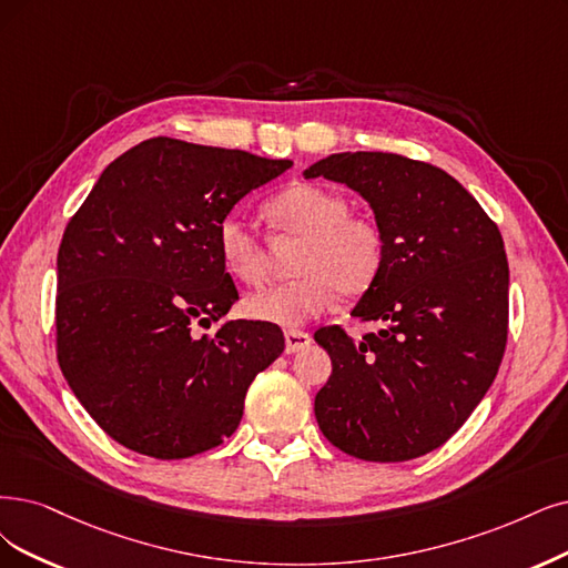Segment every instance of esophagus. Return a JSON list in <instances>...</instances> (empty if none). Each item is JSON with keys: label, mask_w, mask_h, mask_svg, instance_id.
<instances>
[{"label": "esophagus", "mask_w": 568, "mask_h": 568, "mask_svg": "<svg viewBox=\"0 0 568 568\" xmlns=\"http://www.w3.org/2000/svg\"><path fill=\"white\" fill-rule=\"evenodd\" d=\"M311 334L302 329H287L285 332V353H300L311 346Z\"/></svg>", "instance_id": "34e87169"}]
</instances>
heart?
I'll return each mask as SVG.
<instances>
[{
    "mask_svg": "<svg viewBox=\"0 0 568 568\" xmlns=\"http://www.w3.org/2000/svg\"><path fill=\"white\" fill-rule=\"evenodd\" d=\"M268 217L281 234L302 239L292 271L295 278L250 292L245 316L281 327H300L323 313L337 292L358 297L384 266V234L376 222L351 215L342 194L318 184H292L268 203ZM224 268L241 283L264 278V247L252 229L226 215L217 226Z\"/></svg>",
    "mask_w": 568,
    "mask_h": 568,
    "instance_id": "obj_1",
    "label": "heart"
}]
</instances>
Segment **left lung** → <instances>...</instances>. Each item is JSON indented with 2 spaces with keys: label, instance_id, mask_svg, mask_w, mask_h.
Here are the masks:
<instances>
[{
  "label": "left lung",
  "instance_id": "obj_1",
  "mask_svg": "<svg viewBox=\"0 0 568 568\" xmlns=\"http://www.w3.org/2000/svg\"><path fill=\"white\" fill-rule=\"evenodd\" d=\"M358 192L384 234V266L351 316L379 321L353 342L313 337L332 374L316 418L334 447L395 464L466 424L496 379L508 339V257L498 226L443 168L386 152H344L304 171Z\"/></svg>",
  "mask_w": 568,
  "mask_h": 568
}]
</instances>
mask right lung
Here are the masks:
<instances>
[{
    "mask_svg": "<svg viewBox=\"0 0 568 568\" xmlns=\"http://www.w3.org/2000/svg\"><path fill=\"white\" fill-rule=\"evenodd\" d=\"M292 161L152 138L114 159L58 250V363L119 445L186 458L234 433L255 376L285 348L271 323L222 321L239 300L217 226Z\"/></svg>",
    "mask_w": 568,
    "mask_h": 568,
    "instance_id": "add662e5",
    "label": "right lung"
}]
</instances>
